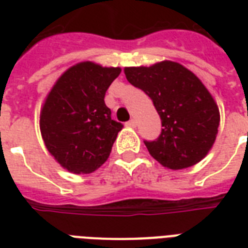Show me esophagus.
<instances>
[{"label": "esophagus", "instance_id": "obj_1", "mask_svg": "<svg viewBox=\"0 0 248 248\" xmlns=\"http://www.w3.org/2000/svg\"><path fill=\"white\" fill-rule=\"evenodd\" d=\"M126 126H127V127H136V121L130 120L128 122H126Z\"/></svg>", "mask_w": 248, "mask_h": 248}]
</instances>
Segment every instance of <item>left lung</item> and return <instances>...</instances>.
<instances>
[{
    "label": "left lung",
    "instance_id": "8db88e82",
    "mask_svg": "<svg viewBox=\"0 0 248 248\" xmlns=\"http://www.w3.org/2000/svg\"><path fill=\"white\" fill-rule=\"evenodd\" d=\"M124 75L151 97L161 117L158 138L144 141L152 157L171 170L186 169L204 158L215 143L220 113L201 79L170 60L124 68Z\"/></svg>",
    "mask_w": 248,
    "mask_h": 248
}]
</instances>
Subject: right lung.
<instances>
[{"mask_svg":"<svg viewBox=\"0 0 248 248\" xmlns=\"http://www.w3.org/2000/svg\"><path fill=\"white\" fill-rule=\"evenodd\" d=\"M121 68L82 62L60 76L40 116L50 155L73 173H91L108 159L124 124L112 120L104 96Z\"/></svg>","mask_w":248,"mask_h":248,"instance_id":"right-lung-1","label":"right lung"}]
</instances>
